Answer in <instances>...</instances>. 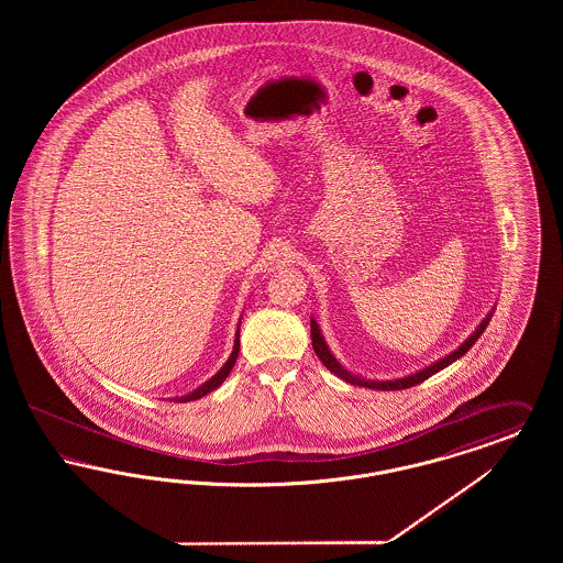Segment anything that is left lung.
Masks as SVG:
<instances>
[{"instance_id":"1","label":"left lung","mask_w":563,"mask_h":563,"mask_svg":"<svg viewBox=\"0 0 563 563\" xmlns=\"http://www.w3.org/2000/svg\"><path fill=\"white\" fill-rule=\"evenodd\" d=\"M489 319H492V312L483 319L482 324L477 327V331H475V333H473V335H471V338H468L460 349L454 350L452 354H448L445 358L437 361V363H434V365H430V367H424V369H422V372H418V374L399 377V379H393V382H372V379L354 377V375L349 374V372H346V369L335 361V356L329 352L327 344H324V340H322L321 329H319V324H317L314 319L310 322V333H312V349L317 352V356L321 358L322 365H324L331 374L340 375L342 379H346L350 384H358V386H365V388H375V390H405V388H409V386H416V384H420V382L429 379L430 375H434L437 372L445 369L448 365H452L454 361H457L464 352H468V350L473 349V344L482 338L485 327L489 324Z\"/></svg>"}]
</instances>
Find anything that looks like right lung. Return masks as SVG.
<instances>
[{"mask_svg":"<svg viewBox=\"0 0 563 563\" xmlns=\"http://www.w3.org/2000/svg\"><path fill=\"white\" fill-rule=\"evenodd\" d=\"M241 331V329H239ZM241 335L236 333V342H234V352L230 354V358H228V363L217 372V374L209 379V382H205L198 390H194L191 395H188V397H181L179 401H196V399H200V397H205V395H209L211 390H214L217 386H221L223 384V379L228 377V374L232 372V367H234V363H236V358H239V350H241V340H239Z\"/></svg>","mask_w":563,"mask_h":563,"instance_id":"add662e5","label":"right lung"}]
</instances>
